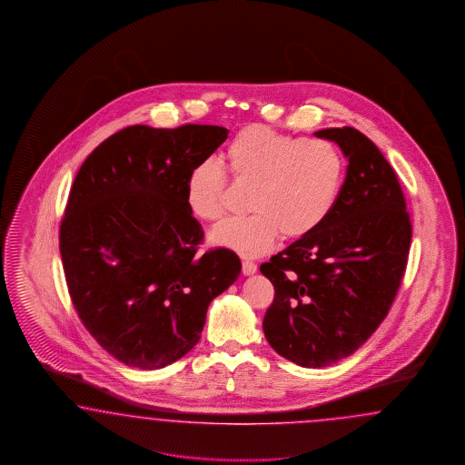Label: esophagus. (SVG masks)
<instances>
[{"label":"esophagus","mask_w":465,"mask_h":465,"mask_svg":"<svg viewBox=\"0 0 465 465\" xmlns=\"http://www.w3.org/2000/svg\"><path fill=\"white\" fill-rule=\"evenodd\" d=\"M242 272L245 274V276H252L257 272V264L252 262V261H243L242 262Z\"/></svg>","instance_id":"34e87169"}]
</instances>
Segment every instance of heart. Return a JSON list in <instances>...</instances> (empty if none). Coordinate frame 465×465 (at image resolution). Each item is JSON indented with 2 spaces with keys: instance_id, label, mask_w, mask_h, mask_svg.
<instances>
[{
  "instance_id": "1",
  "label": "heart",
  "mask_w": 465,
  "mask_h": 465,
  "mask_svg": "<svg viewBox=\"0 0 465 465\" xmlns=\"http://www.w3.org/2000/svg\"><path fill=\"white\" fill-rule=\"evenodd\" d=\"M232 173L253 187L251 214L228 218L212 232L213 243L243 257L268 252L280 235L300 239L324 223L342 191L346 160L321 138H293L264 124L243 127L226 146ZM225 172L206 158L189 172L185 201L197 218L223 214Z\"/></svg>"
}]
</instances>
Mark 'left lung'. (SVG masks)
<instances>
[{
    "instance_id": "left-lung-1",
    "label": "left lung",
    "mask_w": 465,
    "mask_h": 465,
    "mask_svg": "<svg viewBox=\"0 0 465 465\" xmlns=\"http://www.w3.org/2000/svg\"><path fill=\"white\" fill-rule=\"evenodd\" d=\"M348 160L322 225L261 266L274 286L262 329L271 348L305 368L336 363L381 324L408 264L412 226L395 172L354 127L313 133Z\"/></svg>"
}]
</instances>
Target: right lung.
Instances as JSON below:
<instances>
[{
    "mask_svg": "<svg viewBox=\"0 0 465 465\" xmlns=\"http://www.w3.org/2000/svg\"><path fill=\"white\" fill-rule=\"evenodd\" d=\"M226 136L222 126H129L100 143L74 177L59 230L71 302L124 365L181 360L213 298L240 276L237 253H197L204 232L185 201L189 172Z\"/></svg>",
    "mask_w": 465,
    "mask_h": 465,
    "instance_id": "obj_1",
    "label": "right lung"
}]
</instances>
